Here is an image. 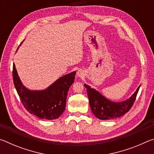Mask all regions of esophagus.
<instances>
[{"mask_svg":"<svg viewBox=\"0 0 154 154\" xmlns=\"http://www.w3.org/2000/svg\"><path fill=\"white\" fill-rule=\"evenodd\" d=\"M77 75L78 77H82L83 76V75H84V74H83V71H82V70L80 69V70H78V71H77Z\"/></svg>","mask_w":154,"mask_h":154,"instance_id":"esophagus-1","label":"esophagus"}]
</instances>
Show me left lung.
I'll return each mask as SVG.
<instances>
[{
  "instance_id": "left-lung-1",
  "label": "left lung",
  "mask_w": 154,
  "mask_h": 154,
  "mask_svg": "<svg viewBox=\"0 0 154 154\" xmlns=\"http://www.w3.org/2000/svg\"><path fill=\"white\" fill-rule=\"evenodd\" d=\"M84 86L87 89L92 112L96 118L102 120L119 118L128 112L136 100L137 93L140 88L139 85L136 92L126 100L121 103H115L108 100L100 92L95 89L91 88L88 85L84 84Z\"/></svg>"
}]
</instances>
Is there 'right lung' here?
I'll list each match as a JSON object with an SVG mask.
<instances>
[{
  "label": "right lung",
  "mask_w": 154,
  "mask_h": 154,
  "mask_svg": "<svg viewBox=\"0 0 154 154\" xmlns=\"http://www.w3.org/2000/svg\"><path fill=\"white\" fill-rule=\"evenodd\" d=\"M76 72L60 77L43 90H30L23 85L13 65V79L21 102L30 113L41 119L51 120L58 118L66 108L68 91L73 83Z\"/></svg>",
  "instance_id": "right-lung-1"
}]
</instances>
